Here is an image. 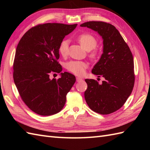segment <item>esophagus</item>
Returning <instances> with one entry per match:
<instances>
[{"label":"esophagus","instance_id":"esophagus-1","mask_svg":"<svg viewBox=\"0 0 150 150\" xmlns=\"http://www.w3.org/2000/svg\"><path fill=\"white\" fill-rule=\"evenodd\" d=\"M82 79H81V78H80V77H77V82H79V81H82Z\"/></svg>","mask_w":150,"mask_h":150}]
</instances>
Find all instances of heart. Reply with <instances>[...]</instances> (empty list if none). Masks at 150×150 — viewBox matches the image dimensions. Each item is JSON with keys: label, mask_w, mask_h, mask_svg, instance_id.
Wrapping results in <instances>:
<instances>
[{"label": "heart", "mask_w": 150, "mask_h": 150, "mask_svg": "<svg viewBox=\"0 0 150 150\" xmlns=\"http://www.w3.org/2000/svg\"><path fill=\"white\" fill-rule=\"evenodd\" d=\"M77 39L83 48L87 51H91L96 47L97 40L94 36L89 33H83L78 36ZM69 41L68 40H63L60 42L59 47V52L62 57H66L68 53ZM98 52L97 50H93L90 54V57L92 59L97 58ZM88 64L84 61L79 60H71L66 64V68L69 71L73 73L76 75H83L85 69L88 68Z\"/></svg>", "instance_id": "obj_1"}]
</instances>
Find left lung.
<instances>
[{"label":"left lung","instance_id":"8db88e82","mask_svg":"<svg viewBox=\"0 0 150 150\" xmlns=\"http://www.w3.org/2000/svg\"><path fill=\"white\" fill-rule=\"evenodd\" d=\"M81 26L97 31L103 39V53L91 72L99 77L102 76L105 80L100 84L94 79H85L88 84L84 92L86 102L95 112L110 114L123 106L134 86V62L132 52L112 24L90 21Z\"/></svg>","mask_w":150,"mask_h":150}]
</instances>
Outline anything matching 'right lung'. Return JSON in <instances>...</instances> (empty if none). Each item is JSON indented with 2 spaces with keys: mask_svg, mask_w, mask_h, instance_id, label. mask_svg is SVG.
Wrapping results in <instances>:
<instances>
[{
  "mask_svg": "<svg viewBox=\"0 0 150 150\" xmlns=\"http://www.w3.org/2000/svg\"><path fill=\"white\" fill-rule=\"evenodd\" d=\"M77 24L46 23L31 28L19 41L13 62V80L19 95L33 112L49 116L62 110L66 95L76 79L68 72L50 79L52 73H60L59 47L66 35Z\"/></svg>",
  "mask_w": 150,
  "mask_h": 150,
  "instance_id": "right-lung-1",
  "label": "right lung"
}]
</instances>
